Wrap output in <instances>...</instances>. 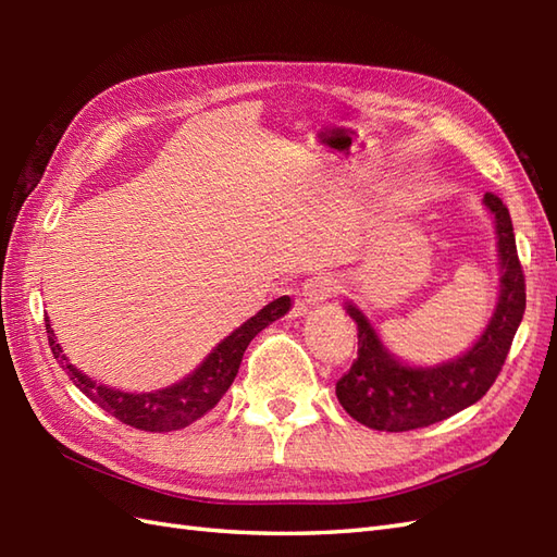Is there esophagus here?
<instances>
[{
	"instance_id": "1",
	"label": "esophagus",
	"mask_w": 557,
	"mask_h": 557,
	"mask_svg": "<svg viewBox=\"0 0 557 557\" xmlns=\"http://www.w3.org/2000/svg\"><path fill=\"white\" fill-rule=\"evenodd\" d=\"M337 289V282L330 277V275H318V277H311L304 282L301 287V294L299 299L304 306H318L323 304L325 299H330Z\"/></svg>"
}]
</instances>
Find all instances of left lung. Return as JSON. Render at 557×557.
I'll use <instances>...</instances> for the list:
<instances>
[{"label": "left lung", "instance_id": "1", "mask_svg": "<svg viewBox=\"0 0 557 557\" xmlns=\"http://www.w3.org/2000/svg\"><path fill=\"white\" fill-rule=\"evenodd\" d=\"M498 239L500 292L488 325L459 357L435 363H407L387 349L375 325L357 304L345 311L357 323L359 357L337 381V399L351 419L373 431L401 433L455 417L488 393L498 377L527 309L524 272L517 258L510 212L493 194L483 196Z\"/></svg>", "mask_w": 557, "mask_h": 557}]
</instances>
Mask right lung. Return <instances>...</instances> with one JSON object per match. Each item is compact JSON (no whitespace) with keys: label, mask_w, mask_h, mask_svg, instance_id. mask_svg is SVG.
I'll list each match as a JSON object with an SVG mask.
<instances>
[{"label":"right lung","mask_w":557,"mask_h":557,"mask_svg":"<svg viewBox=\"0 0 557 557\" xmlns=\"http://www.w3.org/2000/svg\"><path fill=\"white\" fill-rule=\"evenodd\" d=\"M289 309V297L270 301L253 318H248L244 325L236 327L232 335L224 337L220 345L196 366L194 373L182 377L180 383L162 389H150V393H124L120 387H110L92 381V377L78 371L76 366L66 359L62 347L57 345L50 318L45 321V330L54 359L62 363V369L71 377V383H74L83 395L126 425H134V429L150 433H168L186 429L188 423H194L218 405L222 395L227 393L230 385L234 383L236 373H239L248 342H251L260 330H265L270 323H275L277 318L285 315Z\"/></svg>","instance_id":"1"}]
</instances>
